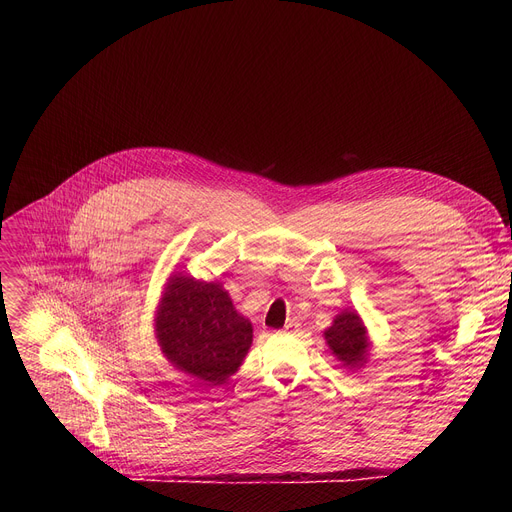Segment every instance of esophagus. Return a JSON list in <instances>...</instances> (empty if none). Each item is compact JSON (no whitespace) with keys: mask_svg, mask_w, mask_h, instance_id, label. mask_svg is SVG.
Segmentation results:
<instances>
[{"mask_svg":"<svg viewBox=\"0 0 512 512\" xmlns=\"http://www.w3.org/2000/svg\"><path fill=\"white\" fill-rule=\"evenodd\" d=\"M299 328V321L297 319H288L286 326H284V332H294Z\"/></svg>","mask_w":512,"mask_h":512,"instance_id":"34e87169","label":"esophagus"}]
</instances>
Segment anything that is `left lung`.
<instances>
[{
  "instance_id": "left-lung-1",
  "label": "left lung",
  "mask_w": 512,
  "mask_h": 512,
  "mask_svg": "<svg viewBox=\"0 0 512 512\" xmlns=\"http://www.w3.org/2000/svg\"><path fill=\"white\" fill-rule=\"evenodd\" d=\"M324 336L338 361H342L346 367H355L363 363L369 344L365 328L355 311L340 313Z\"/></svg>"
}]
</instances>
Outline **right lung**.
Segmentation results:
<instances>
[{"mask_svg": "<svg viewBox=\"0 0 512 512\" xmlns=\"http://www.w3.org/2000/svg\"><path fill=\"white\" fill-rule=\"evenodd\" d=\"M155 328L170 363L209 384L232 375L253 342L251 321L236 313L220 284L184 276L170 278Z\"/></svg>", "mask_w": 512, "mask_h": 512, "instance_id": "right-lung-1", "label": "right lung"}]
</instances>
